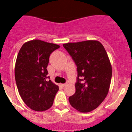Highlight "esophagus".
<instances>
[{
	"label": "esophagus",
	"mask_w": 132,
	"mask_h": 132,
	"mask_svg": "<svg viewBox=\"0 0 132 132\" xmlns=\"http://www.w3.org/2000/svg\"><path fill=\"white\" fill-rule=\"evenodd\" d=\"M67 85V84L65 83V84H60V86H62V87H65V86H66Z\"/></svg>",
	"instance_id": "obj_1"
}]
</instances>
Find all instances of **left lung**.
I'll return each instance as SVG.
<instances>
[{"mask_svg":"<svg viewBox=\"0 0 132 132\" xmlns=\"http://www.w3.org/2000/svg\"><path fill=\"white\" fill-rule=\"evenodd\" d=\"M77 66L76 93L69 101L73 108L87 113L97 108L110 89L112 67L104 46L97 40L63 44Z\"/></svg>","mask_w":132,"mask_h":132,"instance_id":"left-lung-1","label":"left lung"}]
</instances>
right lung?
<instances>
[{
  "instance_id": "add662e5",
  "label": "right lung",
  "mask_w": 132,
  "mask_h": 132,
  "mask_svg": "<svg viewBox=\"0 0 132 132\" xmlns=\"http://www.w3.org/2000/svg\"><path fill=\"white\" fill-rule=\"evenodd\" d=\"M59 45L39 39L27 42L21 48L15 65V79L21 98L29 108L44 111L53 105L59 86L48 80L46 67L51 53Z\"/></svg>"
}]
</instances>
